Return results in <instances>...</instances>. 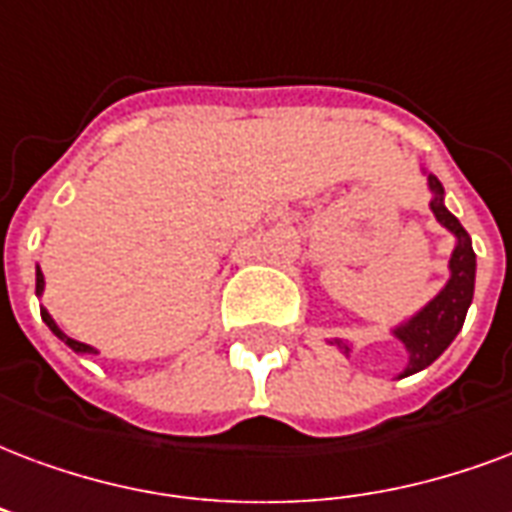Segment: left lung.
Wrapping results in <instances>:
<instances>
[{
  "label": "left lung",
  "mask_w": 512,
  "mask_h": 512,
  "mask_svg": "<svg viewBox=\"0 0 512 512\" xmlns=\"http://www.w3.org/2000/svg\"><path fill=\"white\" fill-rule=\"evenodd\" d=\"M429 187L434 192V200H431L434 217L458 238V244L453 249V255H450L448 285L442 287V293L423 306L412 320H407V323L393 331L404 342L407 352H410V363H407V369H404L401 377H410V374L426 369V366L437 361L442 352L448 350V344L456 339V333L464 325L467 309L472 304V293H475V252H472V241H469L467 230L461 227V222L442 203L445 189L437 181V176H429ZM336 344L344 352H350L347 344Z\"/></svg>",
  "instance_id": "8db88e82"
}]
</instances>
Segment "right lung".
<instances>
[{"label":"right lung","instance_id":"obj_1","mask_svg":"<svg viewBox=\"0 0 512 512\" xmlns=\"http://www.w3.org/2000/svg\"><path fill=\"white\" fill-rule=\"evenodd\" d=\"M43 285H45L43 271H40V268H37V295L43 293ZM40 314H43L45 325H48V328H51V331H54L56 336H59V339H62L64 344H67V347H73L75 352H89V355H97V350H94V347H89V344H83V342H75V339H70V336H67V333L59 331V325H56L54 320H51V314L45 312V309H40Z\"/></svg>","mask_w":512,"mask_h":512}]
</instances>
